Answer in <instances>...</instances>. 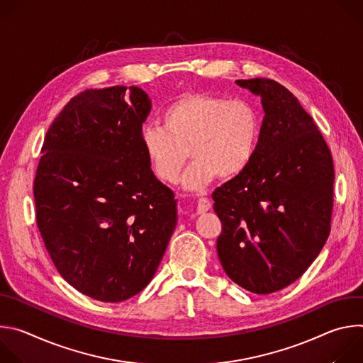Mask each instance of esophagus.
Returning <instances> with one entry per match:
<instances>
[{
	"label": "esophagus",
	"mask_w": 363,
	"mask_h": 363,
	"mask_svg": "<svg viewBox=\"0 0 363 363\" xmlns=\"http://www.w3.org/2000/svg\"><path fill=\"white\" fill-rule=\"evenodd\" d=\"M210 208H211L210 199H206V198L198 199V202H196V214H203V213L208 211Z\"/></svg>",
	"instance_id": "obj_1"
}]
</instances>
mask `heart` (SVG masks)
<instances>
[{"label":"heart","mask_w":363,"mask_h":363,"mask_svg":"<svg viewBox=\"0 0 363 363\" xmlns=\"http://www.w3.org/2000/svg\"><path fill=\"white\" fill-rule=\"evenodd\" d=\"M161 122L162 128H143V152L155 177L174 184L188 150L194 160L182 178L188 191H201L217 177H240L251 164L262 133L260 116L250 103L210 93L179 96L162 112Z\"/></svg>","instance_id":"1"}]
</instances>
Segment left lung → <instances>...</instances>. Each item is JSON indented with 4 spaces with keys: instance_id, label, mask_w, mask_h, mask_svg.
<instances>
[{
    "instance_id": "left-lung-1",
    "label": "left lung",
    "mask_w": 363,
    "mask_h": 363,
    "mask_svg": "<svg viewBox=\"0 0 363 363\" xmlns=\"http://www.w3.org/2000/svg\"><path fill=\"white\" fill-rule=\"evenodd\" d=\"M235 83L262 97L264 119L248 168L213 192L223 224L217 252L234 283L269 294L296 281L329 237L333 161L290 90L270 79Z\"/></svg>"
}]
</instances>
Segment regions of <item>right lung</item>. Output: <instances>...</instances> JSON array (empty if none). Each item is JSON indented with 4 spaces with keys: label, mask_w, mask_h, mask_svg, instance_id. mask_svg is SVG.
<instances>
[{
    "label": "right lung",
    "mask_w": 363,
    "mask_h": 363,
    "mask_svg": "<svg viewBox=\"0 0 363 363\" xmlns=\"http://www.w3.org/2000/svg\"><path fill=\"white\" fill-rule=\"evenodd\" d=\"M150 109L136 86L84 90L43 143L34 179L38 230L62 277L100 301L142 291L177 227L175 195L142 147Z\"/></svg>",
    "instance_id": "right-lung-1"
}]
</instances>
